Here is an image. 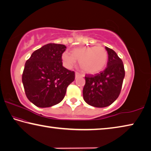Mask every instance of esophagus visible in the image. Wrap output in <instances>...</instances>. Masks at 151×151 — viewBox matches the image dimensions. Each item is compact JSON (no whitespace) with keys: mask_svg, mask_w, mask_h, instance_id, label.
<instances>
[{"mask_svg":"<svg viewBox=\"0 0 151 151\" xmlns=\"http://www.w3.org/2000/svg\"><path fill=\"white\" fill-rule=\"evenodd\" d=\"M83 75L82 74L80 73L79 72H76V78H78L79 77H83Z\"/></svg>","mask_w":151,"mask_h":151,"instance_id":"obj_1","label":"esophagus"}]
</instances>
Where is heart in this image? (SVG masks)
Segmentation results:
<instances>
[{
	"mask_svg": "<svg viewBox=\"0 0 151 151\" xmlns=\"http://www.w3.org/2000/svg\"><path fill=\"white\" fill-rule=\"evenodd\" d=\"M62 58L66 68H72L77 60L81 70L87 73L95 74L102 71L106 66L108 54L104 47L83 46L75 48L72 54L63 52Z\"/></svg>",
	"mask_w": 151,
	"mask_h": 151,
	"instance_id": "b5f03b06",
	"label": "heart"
}]
</instances>
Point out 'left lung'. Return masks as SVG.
Instances as JSON below:
<instances>
[{
    "instance_id": "obj_1",
    "label": "left lung",
    "mask_w": 151,
    "mask_h": 151,
    "mask_svg": "<svg viewBox=\"0 0 151 151\" xmlns=\"http://www.w3.org/2000/svg\"><path fill=\"white\" fill-rule=\"evenodd\" d=\"M108 54L107 67L99 73L85 76L83 99L96 107H105L117 99L125 77L123 63L116 52L105 47Z\"/></svg>"
}]
</instances>
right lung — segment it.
Masks as SVG:
<instances>
[{
	"instance_id": "add662e5",
	"label": "right lung",
	"mask_w": 151,
	"mask_h": 151,
	"mask_svg": "<svg viewBox=\"0 0 151 151\" xmlns=\"http://www.w3.org/2000/svg\"><path fill=\"white\" fill-rule=\"evenodd\" d=\"M65 45L47 44L36 50L26 61L22 81L29 101L38 107H50L64 98L75 72L62 65Z\"/></svg>"
}]
</instances>
